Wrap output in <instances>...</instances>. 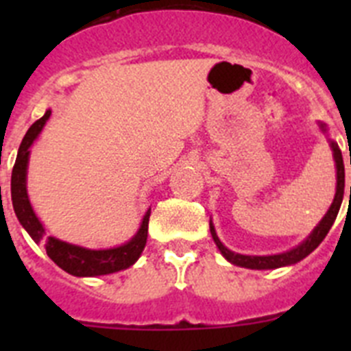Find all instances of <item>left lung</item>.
Segmentation results:
<instances>
[{
    "instance_id": "8db88e82",
    "label": "left lung",
    "mask_w": 351,
    "mask_h": 351,
    "mask_svg": "<svg viewBox=\"0 0 351 351\" xmlns=\"http://www.w3.org/2000/svg\"><path fill=\"white\" fill-rule=\"evenodd\" d=\"M322 132L327 133V126L324 123H320ZM330 149H332L334 161H336V170H337V186H336V195H334V202L332 206L328 207L327 214H325L322 221L315 226V230L308 235L306 241L295 246L293 250L285 251V253H280V255H269V256H250V255H241V253H234L228 247L223 246V243L216 235V230H214L213 221H209L210 226V235H213L214 243L218 246V250L221 251V255L225 256L226 260L234 265H239V267H246V269H256V271H263V269H278L285 267V265H293V263L300 262L302 258L313 253L316 247L320 246V243L325 239V235L328 234L330 226L336 221V216L339 213L341 202H343V195H345V165H343V154H341L339 145L334 141H330ZM351 163V161H350ZM350 195H351V186H350Z\"/></svg>"
}]
</instances>
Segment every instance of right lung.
<instances>
[{"label":"right lung","instance_id":"add662e5","mask_svg":"<svg viewBox=\"0 0 351 351\" xmlns=\"http://www.w3.org/2000/svg\"><path fill=\"white\" fill-rule=\"evenodd\" d=\"M49 117H51V110H47L38 121H35L24 135L23 144L19 147L17 160H15L14 170H12V204H14L15 216L35 243H45V251H47L49 258L56 265H60L63 271H66L68 274L79 276V278H95V276L112 274V272L128 269L130 265L137 262L138 256L144 251L145 243H147L151 209H147V213H145L137 234L133 235L128 243L121 244L117 247L88 250V247L64 243V241H60L56 237H45V228L36 218L35 210L29 204V198H27L26 173L31 144L38 137Z\"/></svg>","mask_w":351,"mask_h":351}]
</instances>
